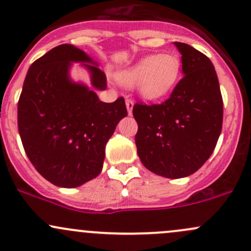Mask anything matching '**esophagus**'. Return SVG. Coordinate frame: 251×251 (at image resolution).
I'll use <instances>...</instances> for the list:
<instances>
[{
	"instance_id": "34e87169",
	"label": "esophagus",
	"mask_w": 251,
	"mask_h": 251,
	"mask_svg": "<svg viewBox=\"0 0 251 251\" xmlns=\"http://www.w3.org/2000/svg\"><path fill=\"white\" fill-rule=\"evenodd\" d=\"M133 104H134V102H133V100H132V99H130V98L126 99V107H127V112H128V114H130V115L132 114Z\"/></svg>"
}]
</instances>
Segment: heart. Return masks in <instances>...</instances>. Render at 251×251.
<instances>
[{
    "mask_svg": "<svg viewBox=\"0 0 251 251\" xmlns=\"http://www.w3.org/2000/svg\"><path fill=\"white\" fill-rule=\"evenodd\" d=\"M181 74V59L175 53L147 56L118 74L123 84L137 85L139 94L148 100H157L169 94Z\"/></svg>",
    "mask_w": 251,
    "mask_h": 251,
    "instance_id": "1",
    "label": "heart"
}]
</instances>
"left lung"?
<instances>
[{"label": "left lung", "instance_id": "left-lung-1", "mask_svg": "<svg viewBox=\"0 0 251 251\" xmlns=\"http://www.w3.org/2000/svg\"><path fill=\"white\" fill-rule=\"evenodd\" d=\"M183 77L162 103L133 106L137 152L143 166L168 178L192 175L216 148L223 125V98L213 64L184 43H175Z\"/></svg>", "mask_w": 251, "mask_h": 251}]
</instances>
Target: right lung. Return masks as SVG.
Segmentation results:
<instances>
[{
  "instance_id": "obj_1",
  "label": "right lung",
  "mask_w": 251,
  "mask_h": 251,
  "mask_svg": "<svg viewBox=\"0 0 251 251\" xmlns=\"http://www.w3.org/2000/svg\"><path fill=\"white\" fill-rule=\"evenodd\" d=\"M71 62L94 63L82 50L63 44L29 67L18 102V127L25 152L44 178L75 188L102 170L104 148L127 115L124 98L99 100L93 89L74 83ZM95 89L107 88L103 71L83 64Z\"/></svg>"
}]
</instances>
